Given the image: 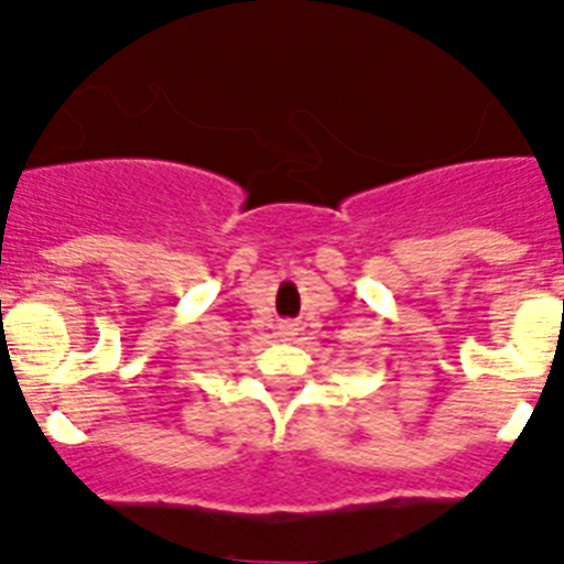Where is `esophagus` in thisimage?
Masks as SVG:
<instances>
[{"instance_id":"34e87169","label":"esophagus","mask_w":564,"mask_h":564,"mask_svg":"<svg viewBox=\"0 0 564 564\" xmlns=\"http://www.w3.org/2000/svg\"><path fill=\"white\" fill-rule=\"evenodd\" d=\"M294 334H297V326H294V323H283L281 337H294Z\"/></svg>"}]
</instances>
